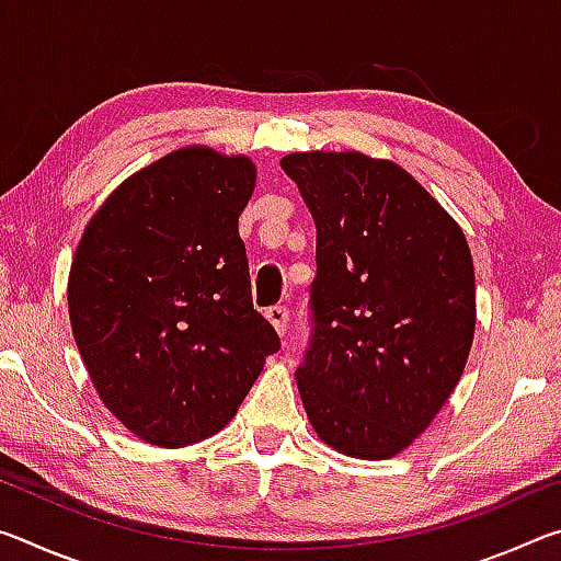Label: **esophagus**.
Masks as SVG:
<instances>
[{
	"instance_id": "34e87169",
	"label": "esophagus",
	"mask_w": 561,
	"mask_h": 561,
	"mask_svg": "<svg viewBox=\"0 0 561 561\" xmlns=\"http://www.w3.org/2000/svg\"><path fill=\"white\" fill-rule=\"evenodd\" d=\"M267 319L279 336L287 334V329H289V309L287 307H270Z\"/></svg>"
}]
</instances>
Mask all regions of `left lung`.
<instances>
[{
	"label": "left lung",
	"mask_w": 561,
	"mask_h": 561,
	"mask_svg": "<svg viewBox=\"0 0 561 561\" xmlns=\"http://www.w3.org/2000/svg\"><path fill=\"white\" fill-rule=\"evenodd\" d=\"M282 170L317 225L311 341L297 386L329 448L383 460L428 428L474 336L460 225L391 160L289 153Z\"/></svg>",
	"instance_id": "1"
}]
</instances>
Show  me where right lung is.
<instances>
[{
    "label": "right lung",
    "mask_w": 561,
    "mask_h": 561,
    "mask_svg": "<svg viewBox=\"0 0 561 561\" xmlns=\"http://www.w3.org/2000/svg\"><path fill=\"white\" fill-rule=\"evenodd\" d=\"M254 183L247 156L173 150L123 180L76 247V346L108 411L158 448L222 431L279 351L237 230Z\"/></svg>",
    "instance_id": "obj_1"
}]
</instances>
